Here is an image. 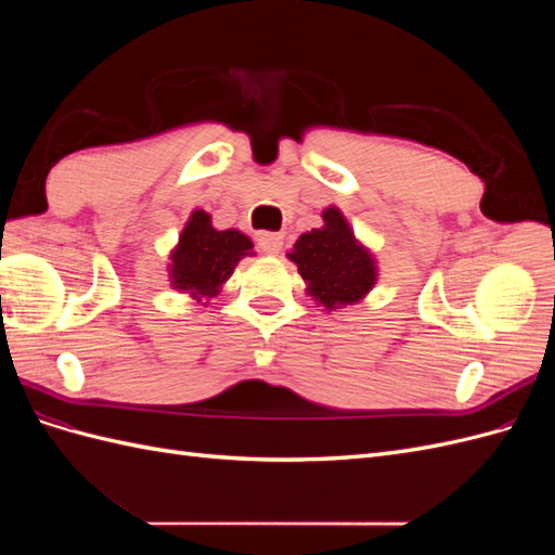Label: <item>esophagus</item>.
<instances>
[{"label": "esophagus", "mask_w": 555, "mask_h": 555, "mask_svg": "<svg viewBox=\"0 0 555 555\" xmlns=\"http://www.w3.org/2000/svg\"><path fill=\"white\" fill-rule=\"evenodd\" d=\"M257 243H259L261 251H266V255H278L282 247V236L273 231H261L257 236Z\"/></svg>", "instance_id": "1"}]
</instances>
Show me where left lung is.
Wrapping results in <instances>:
<instances>
[{
  "instance_id": "obj_1",
  "label": "left lung",
  "mask_w": 555,
  "mask_h": 555,
  "mask_svg": "<svg viewBox=\"0 0 555 555\" xmlns=\"http://www.w3.org/2000/svg\"><path fill=\"white\" fill-rule=\"evenodd\" d=\"M289 259L308 282L310 296L324 308L357 304L375 284V266L367 251L354 241L340 210L324 212V227L304 233Z\"/></svg>"
}]
</instances>
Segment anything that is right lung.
<instances>
[{"instance_id": "right-lung-1", "label": "right lung", "mask_w": 555, "mask_h": 555, "mask_svg": "<svg viewBox=\"0 0 555 555\" xmlns=\"http://www.w3.org/2000/svg\"><path fill=\"white\" fill-rule=\"evenodd\" d=\"M249 249L251 241L241 231H217L210 224V215L196 210L171 255L173 287L192 296H215Z\"/></svg>"}]
</instances>
